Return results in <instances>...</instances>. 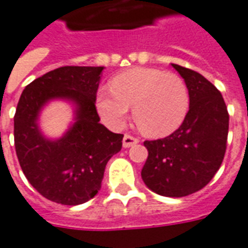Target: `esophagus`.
Returning <instances> with one entry per match:
<instances>
[{
    "instance_id": "esophagus-1",
    "label": "esophagus",
    "mask_w": 248,
    "mask_h": 248,
    "mask_svg": "<svg viewBox=\"0 0 248 248\" xmlns=\"http://www.w3.org/2000/svg\"><path fill=\"white\" fill-rule=\"evenodd\" d=\"M138 143H139V139L131 137V135H128V134H126V135H124V140H122V145H124V148L132 147V145L138 144Z\"/></svg>"
}]
</instances>
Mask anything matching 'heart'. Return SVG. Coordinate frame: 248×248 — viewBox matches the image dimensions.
Masks as SVG:
<instances>
[{
  "label": "heart",
  "instance_id": "obj_1",
  "mask_svg": "<svg viewBox=\"0 0 248 248\" xmlns=\"http://www.w3.org/2000/svg\"><path fill=\"white\" fill-rule=\"evenodd\" d=\"M132 117L143 134L161 138L183 124L190 109V93L179 75L155 67H135L111 79L110 91L100 90L96 108L108 126L122 128Z\"/></svg>",
  "mask_w": 248,
  "mask_h": 248
}]
</instances>
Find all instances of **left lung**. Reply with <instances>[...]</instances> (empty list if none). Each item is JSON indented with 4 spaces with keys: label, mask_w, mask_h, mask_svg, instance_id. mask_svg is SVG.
I'll list each match as a JSON object with an SVG mask.
<instances>
[{
    "label": "left lung",
    "mask_w": 248,
    "mask_h": 248,
    "mask_svg": "<svg viewBox=\"0 0 248 248\" xmlns=\"http://www.w3.org/2000/svg\"><path fill=\"white\" fill-rule=\"evenodd\" d=\"M190 93V109L171 135L145 140L148 157L141 179L162 196L182 198L202 190L220 169L226 151L229 114L222 94L194 70L171 63Z\"/></svg>",
    "instance_id": "1"
}]
</instances>
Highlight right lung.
Returning <instances> with one entry per match:
<instances>
[{"instance_id": "add662e5", "label": "right lung", "mask_w": 248, "mask_h": 248, "mask_svg": "<svg viewBox=\"0 0 248 248\" xmlns=\"http://www.w3.org/2000/svg\"><path fill=\"white\" fill-rule=\"evenodd\" d=\"M103 66H63L28 84L14 116L15 151L26 178L54 203L78 205L101 188L104 171L122 148V134L100 124L96 93ZM52 99L73 104L74 122L58 140L38 127L42 108Z\"/></svg>"}]
</instances>
